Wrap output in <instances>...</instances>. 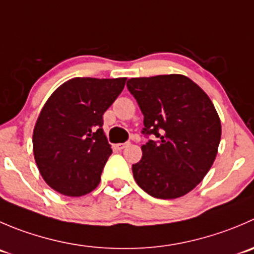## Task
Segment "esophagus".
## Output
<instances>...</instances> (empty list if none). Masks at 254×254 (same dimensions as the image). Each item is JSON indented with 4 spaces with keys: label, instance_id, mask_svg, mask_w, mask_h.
<instances>
[{
    "label": "esophagus",
    "instance_id": "1",
    "mask_svg": "<svg viewBox=\"0 0 254 254\" xmlns=\"http://www.w3.org/2000/svg\"><path fill=\"white\" fill-rule=\"evenodd\" d=\"M114 146H115V149L123 150V149H125V147L127 146V142H120V144H115Z\"/></svg>",
    "mask_w": 254,
    "mask_h": 254
}]
</instances>
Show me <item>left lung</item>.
<instances>
[{"label": "left lung", "instance_id": "1", "mask_svg": "<svg viewBox=\"0 0 254 254\" xmlns=\"http://www.w3.org/2000/svg\"><path fill=\"white\" fill-rule=\"evenodd\" d=\"M144 115L142 157L132 165L136 184L162 200L195 189L212 166L221 120L208 95L181 74L131 78L127 83Z\"/></svg>", "mask_w": 254, "mask_h": 254}]
</instances>
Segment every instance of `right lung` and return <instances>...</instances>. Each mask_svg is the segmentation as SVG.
Here are the masks:
<instances>
[{"mask_svg": "<svg viewBox=\"0 0 254 254\" xmlns=\"http://www.w3.org/2000/svg\"><path fill=\"white\" fill-rule=\"evenodd\" d=\"M127 78H73L57 88L33 130L36 164L49 187L70 197L99 185L113 150L103 114L124 89Z\"/></svg>", "mask_w": 254, "mask_h": 254, "instance_id": "obj_1", "label": "right lung"}]
</instances>
